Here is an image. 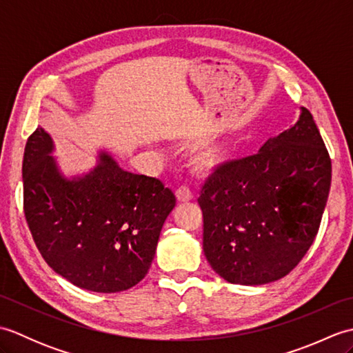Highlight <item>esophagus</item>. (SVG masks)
Listing matches in <instances>:
<instances>
[{
    "instance_id": "obj_1",
    "label": "esophagus",
    "mask_w": 353,
    "mask_h": 353,
    "mask_svg": "<svg viewBox=\"0 0 353 353\" xmlns=\"http://www.w3.org/2000/svg\"><path fill=\"white\" fill-rule=\"evenodd\" d=\"M176 196H177V199L181 200V201H188V200L192 199V191L190 190V186L182 185L181 188H177Z\"/></svg>"
}]
</instances>
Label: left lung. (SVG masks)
<instances>
[{"label": "left lung", "instance_id": "1", "mask_svg": "<svg viewBox=\"0 0 353 353\" xmlns=\"http://www.w3.org/2000/svg\"><path fill=\"white\" fill-rule=\"evenodd\" d=\"M331 157L308 109L258 153L220 165L200 191L203 252L224 281L262 285L288 274L316 238Z\"/></svg>", "mask_w": 353, "mask_h": 353}]
</instances>
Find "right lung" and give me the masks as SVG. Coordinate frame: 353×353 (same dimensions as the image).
I'll return each instance as SVG.
<instances>
[{"label": "right lung", "instance_id": "add662e5", "mask_svg": "<svg viewBox=\"0 0 353 353\" xmlns=\"http://www.w3.org/2000/svg\"><path fill=\"white\" fill-rule=\"evenodd\" d=\"M42 127L22 161L24 214L37 250L79 288L118 292L144 279L176 197L156 177L123 170L106 152L88 174L65 177Z\"/></svg>", "mask_w": 353, "mask_h": 353}]
</instances>
